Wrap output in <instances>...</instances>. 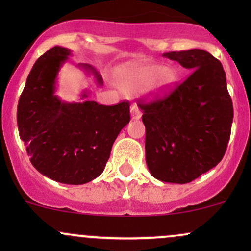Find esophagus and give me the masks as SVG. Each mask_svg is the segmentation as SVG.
Listing matches in <instances>:
<instances>
[{"mask_svg": "<svg viewBox=\"0 0 251 251\" xmlns=\"http://www.w3.org/2000/svg\"><path fill=\"white\" fill-rule=\"evenodd\" d=\"M131 117L132 119L134 120L140 119V117H142V111H140V108L138 107L137 103H133V105L131 106Z\"/></svg>", "mask_w": 251, "mask_h": 251, "instance_id": "obj_1", "label": "esophagus"}]
</instances>
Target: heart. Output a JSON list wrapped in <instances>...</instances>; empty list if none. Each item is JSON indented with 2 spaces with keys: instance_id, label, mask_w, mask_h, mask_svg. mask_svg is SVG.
Segmentation results:
<instances>
[{
  "instance_id": "obj_1",
  "label": "heart",
  "mask_w": 251,
  "mask_h": 251,
  "mask_svg": "<svg viewBox=\"0 0 251 251\" xmlns=\"http://www.w3.org/2000/svg\"><path fill=\"white\" fill-rule=\"evenodd\" d=\"M176 72L171 67L155 63H142L126 68L119 77V86L125 92H137L149 87L166 92L175 85Z\"/></svg>"
}]
</instances>
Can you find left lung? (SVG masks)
Returning <instances> with one entry per match:
<instances>
[{"label":"left lung","mask_w":251,"mask_h":251,"mask_svg":"<svg viewBox=\"0 0 251 251\" xmlns=\"http://www.w3.org/2000/svg\"><path fill=\"white\" fill-rule=\"evenodd\" d=\"M163 56L191 73L168 96L139 101L146 131V164L157 179L186 184L222 160L234 107L223 66L211 54L190 50Z\"/></svg>","instance_id":"8db88e82"}]
</instances>
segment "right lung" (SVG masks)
Returning <instances> with one entry per match:
<instances>
[{
  "instance_id": "obj_1",
  "label": "right lung",
  "mask_w": 251,
  "mask_h": 251,
  "mask_svg": "<svg viewBox=\"0 0 251 251\" xmlns=\"http://www.w3.org/2000/svg\"><path fill=\"white\" fill-rule=\"evenodd\" d=\"M71 50L50 48L31 68L17 105V126L30 162L40 174L80 185L102 174L119 132L129 123V102L113 106L96 101L63 102L55 94L60 67ZM102 77L91 65H80ZM87 97L83 93L82 98Z\"/></svg>"
}]
</instances>
